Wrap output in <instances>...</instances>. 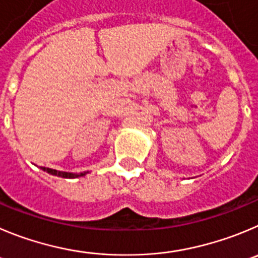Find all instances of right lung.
<instances>
[{
	"instance_id": "1",
	"label": "right lung",
	"mask_w": 258,
	"mask_h": 258,
	"mask_svg": "<svg viewBox=\"0 0 258 258\" xmlns=\"http://www.w3.org/2000/svg\"><path fill=\"white\" fill-rule=\"evenodd\" d=\"M44 172L49 173L52 175H57V177H62V178H78V177H83L85 175L86 173H69V172H59V170L56 169H50V168H42Z\"/></svg>"
}]
</instances>
